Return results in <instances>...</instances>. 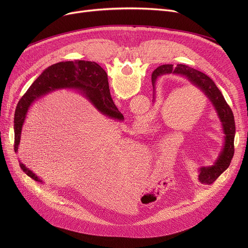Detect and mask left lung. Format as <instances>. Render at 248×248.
<instances>
[{
	"instance_id": "8db88e82",
	"label": "left lung",
	"mask_w": 248,
	"mask_h": 248,
	"mask_svg": "<svg viewBox=\"0 0 248 248\" xmlns=\"http://www.w3.org/2000/svg\"><path fill=\"white\" fill-rule=\"evenodd\" d=\"M179 74L188 78V80L200 88L204 94L209 98L217 112L219 120L222 124L224 136V147L219 158L213 166L202 167L199 169L198 180L202 184L210 185L229 167L234 155V137H235V122L233 112L227 104L223 94L214 81L205 73L187 66L184 64H178L174 67L171 64L161 65L152 74V83L155 90L157 78L163 74Z\"/></svg>"
}]
</instances>
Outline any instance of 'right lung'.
Wrapping results in <instances>:
<instances>
[{
    "label": "right lung",
    "instance_id": "1",
    "mask_svg": "<svg viewBox=\"0 0 248 248\" xmlns=\"http://www.w3.org/2000/svg\"><path fill=\"white\" fill-rule=\"evenodd\" d=\"M67 87L80 90L103 114L116 120H124V115L117 109L110 96L108 74L97 63L84 60L59 62L45 69L17 104L14 116L16 153L20 144L22 126L31 104L50 91ZM20 167L30 178L42 183V180L24 164L20 163Z\"/></svg>",
    "mask_w": 248,
    "mask_h": 248
}]
</instances>
